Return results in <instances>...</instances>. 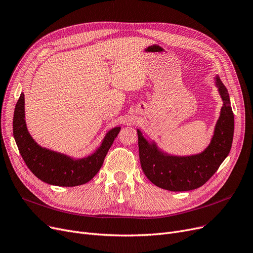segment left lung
Returning a JSON list of instances; mask_svg holds the SVG:
<instances>
[{"mask_svg": "<svg viewBox=\"0 0 253 253\" xmlns=\"http://www.w3.org/2000/svg\"><path fill=\"white\" fill-rule=\"evenodd\" d=\"M214 83L223 106L211 142L201 153L190 156L168 154L137 128L141 167L157 187L173 192L197 189L213 176L228 156L234 138V113L227 89L218 76L214 78Z\"/></svg>", "mask_w": 253, "mask_h": 253, "instance_id": "8db88e82", "label": "left lung"}]
</instances>
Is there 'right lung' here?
Wrapping results in <instances>:
<instances>
[{
	"mask_svg": "<svg viewBox=\"0 0 253 253\" xmlns=\"http://www.w3.org/2000/svg\"><path fill=\"white\" fill-rule=\"evenodd\" d=\"M120 126L108 130L94 153L84 158H73L40 146L30 135L25 119V94L21 93L13 116V137L19 153L32 173L46 184L59 187L84 185L98 172Z\"/></svg>",
	"mask_w": 253,
	"mask_h": 253,
	"instance_id": "1",
	"label": "right lung"
}]
</instances>
